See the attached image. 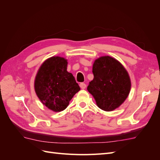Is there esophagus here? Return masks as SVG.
<instances>
[{
    "mask_svg": "<svg viewBox=\"0 0 160 160\" xmlns=\"http://www.w3.org/2000/svg\"><path fill=\"white\" fill-rule=\"evenodd\" d=\"M80 88H81V89H85L86 88V87H87V85H86V84L85 83H80Z\"/></svg>",
    "mask_w": 160,
    "mask_h": 160,
    "instance_id": "obj_1",
    "label": "esophagus"
}]
</instances>
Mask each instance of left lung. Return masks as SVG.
<instances>
[{"instance_id": "8db88e82", "label": "left lung", "mask_w": 160, "mask_h": 160, "mask_svg": "<svg viewBox=\"0 0 160 160\" xmlns=\"http://www.w3.org/2000/svg\"><path fill=\"white\" fill-rule=\"evenodd\" d=\"M94 78L88 90L94 97L102 110L110 111L118 108L126 99L131 89L127 71L120 62L109 56L101 57L93 65Z\"/></svg>"}]
</instances>
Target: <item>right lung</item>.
I'll use <instances>...</instances> for the list:
<instances>
[{
    "label": "right lung",
    "mask_w": 160,
    "mask_h": 160,
    "mask_svg": "<svg viewBox=\"0 0 160 160\" xmlns=\"http://www.w3.org/2000/svg\"><path fill=\"white\" fill-rule=\"evenodd\" d=\"M67 61L52 57L41 66L35 81V92L42 104L51 110L63 111L80 88L75 77L67 72Z\"/></svg>",
    "instance_id": "1"
}]
</instances>
